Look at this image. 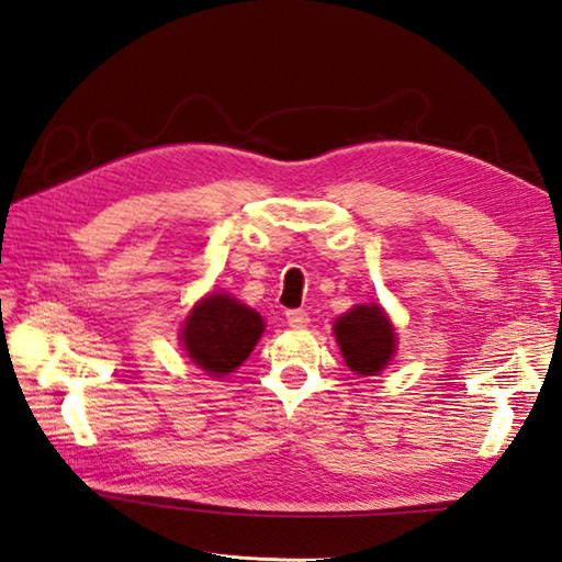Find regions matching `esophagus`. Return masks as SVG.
Listing matches in <instances>:
<instances>
[{"instance_id": "obj_1", "label": "esophagus", "mask_w": 562, "mask_h": 562, "mask_svg": "<svg viewBox=\"0 0 562 562\" xmlns=\"http://www.w3.org/2000/svg\"><path fill=\"white\" fill-rule=\"evenodd\" d=\"M285 322H289L291 327H307L310 315L305 310H285Z\"/></svg>"}]
</instances>
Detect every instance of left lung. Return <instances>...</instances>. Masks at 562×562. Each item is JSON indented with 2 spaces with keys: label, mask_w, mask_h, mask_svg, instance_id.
I'll return each instance as SVG.
<instances>
[{
  "label": "left lung",
  "mask_w": 562,
  "mask_h": 562,
  "mask_svg": "<svg viewBox=\"0 0 562 562\" xmlns=\"http://www.w3.org/2000/svg\"><path fill=\"white\" fill-rule=\"evenodd\" d=\"M346 366L358 375H375L394 356V327L378 305H356L334 324Z\"/></svg>",
  "instance_id": "obj_1"
}]
</instances>
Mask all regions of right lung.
I'll return each instance as SVG.
<instances>
[{"instance_id":"1","label":"right lung","mask_w":562,"mask_h":562,"mask_svg":"<svg viewBox=\"0 0 562 562\" xmlns=\"http://www.w3.org/2000/svg\"><path fill=\"white\" fill-rule=\"evenodd\" d=\"M265 331V322L252 307L231 295L211 293L206 301L194 305L182 329V346L209 375H228L252 353L255 344Z\"/></svg>"}]
</instances>
